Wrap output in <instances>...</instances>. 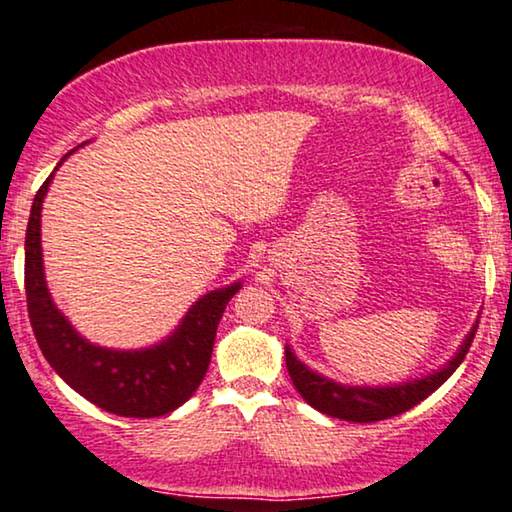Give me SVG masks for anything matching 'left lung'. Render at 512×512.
<instances>
[{
  "label": "left lung",
  "instance_id": "left-lung-1",
  "mask_svg": "<svg viewBox=\"0 0 512 512\" xmlns=\"http://www.w3.org/2000/svg\"><path fill=\"white\" fill-rule=\"evenodd\" d=\"M475 331L478 325L471 329V334L466 336L462 348H459L457 357L450 359V364H445L441 371L431 373V376L422 380H413L406 385H394V387H350V385H338L334 380L322 378L311 369H306L297 357L292 355L290 348H285V364L290 371V378L294 387L306 403H311L315 410L325 413L329 417H338V420L348 422H378L387 420V417L401 415L417 406L422 399H427L431 392H436L445 380H448L459 364L464 362L466 352H469Z\"/></svg>",
  "mask_w": 512,
  "mask_h": 512
}]
</instances>
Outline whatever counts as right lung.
Returning a JSON list of instances; mask_svg holds the SVG:
<instances>
[{"instance_id":"add662e5","label":"right lung","mask_w":512,"mask_h":512,"mask_svg":"<svg viewBox=\"0 0 512 512\" xmlns=\"http://www.w3.org/2000/svg\"><path fill=\"white\" fill-rule=\"evenodd\" d=\"M50 181L53 174L43 181L34 197L25 234L27 313L43 357L71 390L106 413L120 417L171 413L190 399L204 380L220 318L241 285L234 283L204 294L187 311L176 334L155 348L132 352L97 348L78 336L57 311L43 278L41 204Z\"/></svg>"}]
</instances>
